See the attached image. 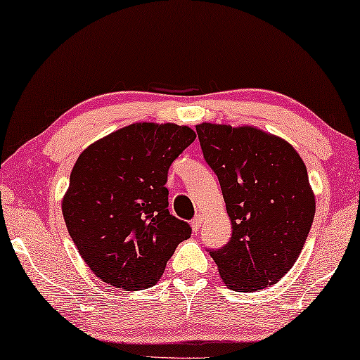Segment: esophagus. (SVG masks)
<instances>
[{
	"instance_id": "obj_1",
	"label": "esophagus",
	"mask_w": 360,
	"mask_h": 360,
	"mask_svg": "<svg viewBox=\"0 0 360 360\" xmlns=\"http://www.w3.org/2000/svg\"><path fill=\"white\" fill-rule=\"evenodd\" d=\"M201 225H202V219L199 215L194 217V219L191 220V228H193L194 233H198L199 229H201Z\"/></svg>"
}]
</instances>
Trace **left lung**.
Masks as SVG:
<instances>
[{
  "instance_id": "1",
  "label": "left lung",
  "mask_w": 360,
  "mask_h": 360,
  "mask_svg": "<svg viewBox=\"0 0 360 360\" xmlns=\"http://www.w3.org/2000/svg\"><path fill=\"white\" fill-rule=\"evenodd\" d=\"M196 132L233 225L228 243L209 250L223 282L236 292L276 284L295 264L316 214L303 159L255 127L202 122Z\"/></svg>"
}]
</instances>
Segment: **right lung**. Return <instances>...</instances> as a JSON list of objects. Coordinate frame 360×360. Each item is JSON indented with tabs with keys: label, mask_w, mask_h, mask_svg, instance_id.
Returning a JSON list of instances; mask_svg holds the SVG:
<instances>
[{
	"label": "right lung",
	"mask_w": 360,
	"mask_h": 360,
	"mask_svg": "<svg viewBox=\"0 0 360 360\" xmlns=\"http://www.w3.org/2000/svg\"><path fill=\"white\" fill-rule=\"evenodd\" d=\"M196 134L188 126L137 122L81 153L62 202L76 249L107 284L153 287L191 226L170 214V164Z\"/></svg>",
	"instance_id": "right-lung-1"
}]
</instances>
